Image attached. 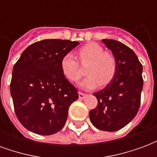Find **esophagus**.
<instances>
[{
	"label": "esophagus",
	"instance_id": "1",
	"mask_svg": "<svg viewBox=\"0 0 157 157\" xmlns=\"http://www.w3.org/2000/svg\"><path fill=\"white\" fill-rule=\"evenodd\" d=\"M79 95V98L80 99H84L86 97V94H85V93H83V92H79L78 93Z\"/></svg>",
	"mask_w": 157,
	"mask_h": 157
}]
</instances>
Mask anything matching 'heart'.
<instances>
[{
  "label": "heart",
  "instance_id": "b5f03b06",
  "mask_svg": "<svg viewBox=\"0 0 157 157\" xmlns=\"http://www.w3.org/2000/svg\"><path fill=\"white\" fill-rule=\"evenodd\" d=\"M78 58L82 63L88 62L86 74L88 75L82 82V87L94 89L100 84L107 86L114 78L117 71L115 58L110 53L104 52L102 46L97 43H88L77 51ZM62 74L71 82H76L82 75L79 64L74 55L68 53L60 60Z\"/></svg>",
  "mask_w": 157,
  "mask_h": 157
}]
</instances>
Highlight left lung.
I'll use <instances>...</instances> for the list:
<instances>
[{
	"label": "left lung",
	"mask_w": 157,
	"mask_h": 157,
	"mask_svg": "<svg viewBox=\"0 0 157 157\" xmlns=\"http://www.w3.org/2000/svg\"><path fill=\"white\" fill-rule=\"evenodd\" d=\"M117 63L114 78L105 88L94 92L98 106L89 113L92 124L104 131H117L135 118L143 88L142 65L131 48L113 39H102Z\"/></svg>",
	"instance_id": "8db88e82"
}]
</instances>
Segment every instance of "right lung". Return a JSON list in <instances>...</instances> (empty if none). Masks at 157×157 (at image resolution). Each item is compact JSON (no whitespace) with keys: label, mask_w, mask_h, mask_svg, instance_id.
Segmentation results:
<instances>
[{"label":"right lung","mask_w":157,"mask_h":157,"mask_svg":"<svg viewBox=\"0 0 157 157\" xmlns=\"http://www.w3.org/2000/svg\"><path fill=\"white\" fill-rule=\"evenodd\" d=\"M80 43L44 39L29 45L12 70L10 85L16 115L29 131L50 135L65 125L77 90L62 74V57Z\"/></svg>","instance_id":"obj_1"}]
</instances>
